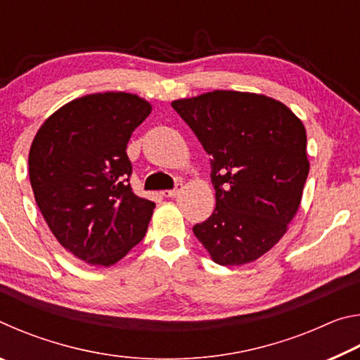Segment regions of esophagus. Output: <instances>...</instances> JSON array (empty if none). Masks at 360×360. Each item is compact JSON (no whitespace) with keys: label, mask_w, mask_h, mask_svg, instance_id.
I'll list each match as a JSON object with an SVG mask.
<instances>
[{"label":"esophagus","mask_w":360,"mask_h":360,"mask_svg":"<svg viewBox=\"0 0 360 360\" xmlns=\"http://www.w3.org/2000/svg\"><path fill=\"white\" fill-rule=\"evenodd\" d=\"M182 188H184V187H182V182H176V187L173 188V191H165V192H163V197H168V198L178 197Z\"/></svg>","instance_id":"esophagus-1"}]
</instances>
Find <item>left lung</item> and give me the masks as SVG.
<instances>
[{"label":"left lung","mask_w":360,"mask_h":360,"mask_svg":"<svg viewBox=\"0 0 360 360\" xmlns=\"http://www.w3.org/2000/svg\"><path fill=\"white\" fill-rule=\"evenodd\" d=\"M172 106L211 157L214 212L193 227L219 265L257 260L288 231L309 162L302 120L270 96L214 90Z\"/></svg>","instance_id":"1"}]
</instances>
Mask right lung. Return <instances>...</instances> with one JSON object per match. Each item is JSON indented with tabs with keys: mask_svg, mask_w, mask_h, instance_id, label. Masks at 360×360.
<instances>
[{
	"mask_svg": "<svg viewBox=\"0 0 360 360\" xmlns=\"http://www.w3.org/2000/svg\"><path fill=\"white\" fill-rule=\"evenodd\" d=\"M152 111L133 94L105 92L66 103L30 148L36 205L66 251L111 266L144 238L155 203L133 193L127 144Z\"/></svg>",
	"mask_w": 360,
	"mask_h": 360,
	"instance_id": "add662e5",
	"label": "right lung"
}]
</instances>
